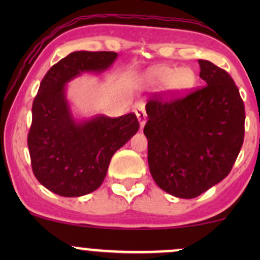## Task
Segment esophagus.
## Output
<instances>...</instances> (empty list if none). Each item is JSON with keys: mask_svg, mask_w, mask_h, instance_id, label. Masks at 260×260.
Listing matches in <instances>:
<instances>
[{"mask_svg": "<svg viewBox=\"0 0 260 260\" xmlns=\"http://www.w3.org/2000/svg\"><path fill=\"white\" fill-rule=\"evenodd\" d=\"M134 112H136L137 117H138L140 128H143V127H144L145 122H147V113H145L144 105H142V104H138V105L134 107Z\"/></svg>", "mask_w": 260, "mask_h": 260, "instance_id": "obj_1", "label": "esophagus"}]
</instances>
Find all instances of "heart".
<instances>
[{"instance_id":"heart-1","label":"heart","mask_w":260,"mask_h":260,"mask_svg":"<svg viewBox=\"0 0 260 260\" xmlns=\"http://www.w3.org/2000/svg\"><path fill=\"white\" fill-rule=\"evenodd\" d=\"M143 78L148 84H165L172 91H183L194 83L196 74L190 68L181 67L175 70L170 66L160 64L148 68L143 74Z\"/></svg>"}]
</instances>
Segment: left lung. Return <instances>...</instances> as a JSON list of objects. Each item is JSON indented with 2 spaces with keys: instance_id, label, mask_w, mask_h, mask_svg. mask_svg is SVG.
Returning a JSON list of instances; mask_svg holds the SVG:
<instances>
[{
  "instance_id": "left-lung-1",
  "label": "left lung",
  "mask_w": 260,
  "mask_h": 260,
  "mask_svg": "<svg viewBox=\"0 0 260 260\" xmlns=\"http://www.w3.org/2000/svg\"><path fill=\"white\" fill-rule=\"evenodd\" d=\"M204 86L182 99L145 105L148 164L155 183L190 199L231 171L244 137V105L228 72L198 59Z\"/></svg>"
}]
</instances>
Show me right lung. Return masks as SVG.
Wrapping results in <instances>:
<instances>
[{"label": "right lung", "mask_w": 260, "mask_h": 260, "mask_svg": "<svg viewBox=\"0 0 260 260\" xmlns=\"http://www.w3.org/2000/svg\"><path fill=\"white\" fill-rule=\"evenodd\" d=\"M111 51H76L52 66L32 103L28 134L37 180L62 197H80L101 186L112 155L138 132L134 113L111 118L74 116L67 84L83 73L101 74L117 58Z\"/></svg>", "instance_id": "right-lung-1"}]
</instances>
